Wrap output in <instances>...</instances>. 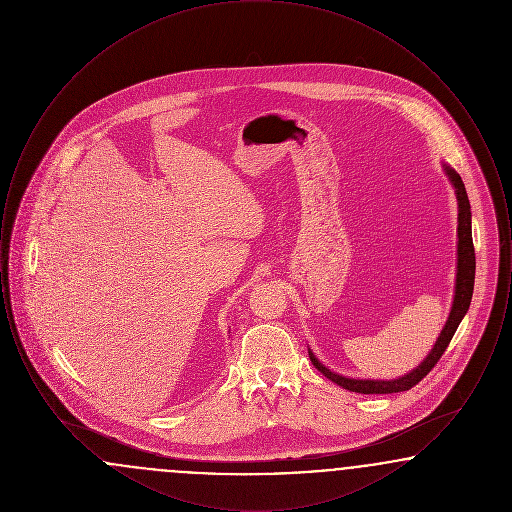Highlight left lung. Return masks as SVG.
I'll return each mask as SVG.
<instances>
[{
  "label": "left lung",
  "instance_id": "1",
  "mask_svg": "<svg viewBox=\"0 0 512 512\" xmlns=\"http://www.w3.org/2000/svg\"><path fill=\"white\" fill-rule=\"evenodd\" d=\"M443 171L449 176L455 194H457V205H459V217H457V280H455V297H453V305H451V313L449 318L439 334L436 345L432 347V351L428 353V357L413 368L409 374L395 378V380H359V378H347L332 372L330 368L322 365L315 357V353L309 349V357L311 363L318 368L328 380H332L334 384L341 386L343 390L355 391V393H397V391L411 390L416 386L441 359V355L445 353L447 345L451 338L455 336L461 320H463L470 301H472V292H474V274H476V255H474V244H472V213H470V201L464 190L463 180L459 176V172L453 171L451 167L443 165Z\"/></svg>",
  "mask_w": 512,
  "mask_h": 512
}]
</instances>
